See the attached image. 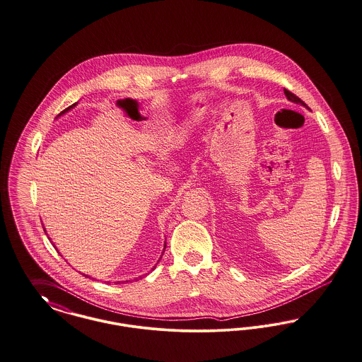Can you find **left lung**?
<instances>
[{
	"instance_id": "left-lung-1",
	"label": "left lung",
	"mask_w": 362,
	"mask_h": 362,
	"mask_svg": "<svg viewBox=\"0 0 362 362\" xmlns=\"http://www.w3.org/2000/svg\"><path fill=\"white\" fill-rule=\"evenodd\" d=\"M284 94H286V97H287V100H288V101H291V103H294V104H299V105H302V107H308V105H306L300 98H298L296 94H293L291 91H288V90H286V88H284Z\"/></svg>"
}]
</instances>
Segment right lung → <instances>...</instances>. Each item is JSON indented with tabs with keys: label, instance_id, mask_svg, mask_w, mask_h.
<instances>
[{
	"label": "right lung",
	"instance_id": "obj_1",
	"mask_svg": "<svg viewBox=\"0 0 362 362\" xmlns=\"http://www.w3.org/2000/svg\"><path fill=\"white\" fill-rule=\"evenodd\" d=\"M76 104H78V103H75V104H72V105H71V107H66V109H64V110H63V112H62V113H60V115H59V116H62V115H64L65 112H68V110H71V109H74V107H76ZM59 116H57V117H59ZM43 231H46V230H45V228H43ZM49 240H50V238H49ZM54 247H56V246H54ZM165 247H167V243H164V250H165ZM163 253H164V252H163ZM161 257H163V255H161ZM161 257H160V258H161ZM158 261H160V259H158ZM154 268H156V267H153V268H151V271H153V269H154ZM85 276H87V275H85ZM88 277V276H87ZM116 283H120V281H116ZM122 283H124V281H122Z\"/></svg>",
	"mask_w": 362,
	"mask_h": 362
}]
</instances>
